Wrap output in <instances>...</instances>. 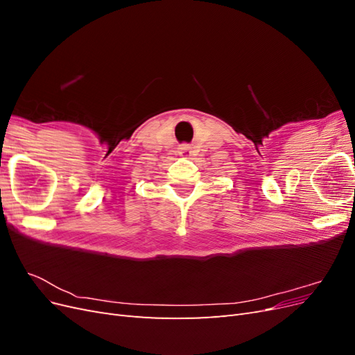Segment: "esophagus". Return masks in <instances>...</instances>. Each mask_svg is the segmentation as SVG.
I'll return each mask as SVG.
<instances>
[{"mask_svg": "<svg viewBox=\"0 0 355 355\" xmlns=\"http://www.w3.org/2000/svg\"><path fill=\"white\" fill-rule=\"evenodd\" d=\"M179 155H180V157H185V158L191 157V148H189L188 145L180 146V148H179Z\"/></svg>", "mask_w": 355, "mask_h": 355, "instance_id": "34e87169", "label": "esophagus"}]
</instances>
